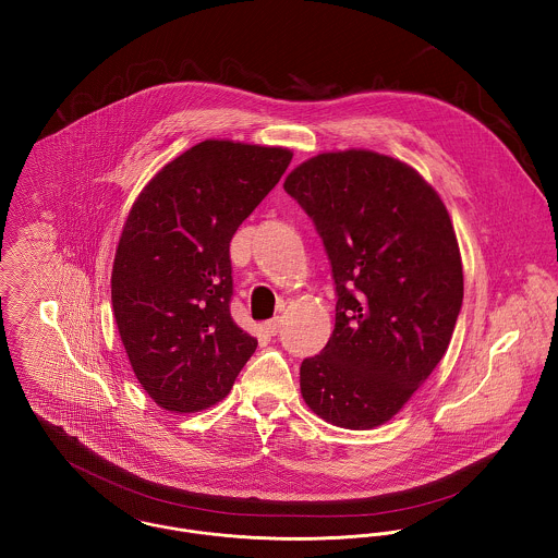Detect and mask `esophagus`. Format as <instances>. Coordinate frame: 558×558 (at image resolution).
Segmentation results:
<instances>
[{"mask_svg": "<svg viewBox=\"0 0 558 558\" xmlns=\"http://www.w3.org/2000/svg\"><path fill=\"white\" fill-rule=\"evenodd\" d=\"M264 328H266V332H270V335H277L281 328H283V319L281 318H272L268 319L266 324H264Z\"/></svg>", "mask_w": 558, "mask_h": 558, "instance_id": "obj_1", "label": "esophagus"}]
</instances>
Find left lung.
Returning a JSON list of instances; mask_svg holds the SVG:
<instances>
[{"label":"left lung","mask_w":558,"mask_h":558,"mask_svg":"<svg viewBox=\"0 0 558 558\" xmlns=\"http://www.w3.org/2000/svg\"><path fill=\"white\" fill-rule=\"evenodd\" d=\"M283 189L314 219L337 290L335 330L303 361L301 396L337 427L374 429L449 348L464 299L451 217L414 167L363 148L319 153Z\"/></svg>","instance_id":"left-lung-1"}]
</instances>
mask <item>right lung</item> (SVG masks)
<instances>
[{
    "label": "right lung",
    "instance_id": "1",
    "mask_svg": "<svg viewBox=\"0 0 558 558\" xmlns=\"http://www.w3.org/2000/svg\"><path fill=\"white\" fill-rule=\"evenodd\" d=\"M292 150L206 140L169 160L124 221L111 303L131 367L157 405L191 414L226 398L257 348L230 314V240Z\"/></svg>",
    "mask_w": 558,
    "mask_h": 558
}]
</instances>
